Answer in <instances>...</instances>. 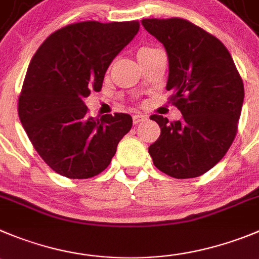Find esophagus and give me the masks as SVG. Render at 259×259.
<instances>
[{"instance_id":"obj_1","label":"esophagus","mask_w":259,"mask_h":259,"mask_svg":"<svg viewBox=\"0 0 259 259\" xmlns=\"http://www.w3.org/2000/svg\"><path fill=\"white\" fill-rule=\"evenodd\" d=\"M146 118H147L146 116L139 115V113H137V115L133 116V122H134V124H139V122L144 121V120H146Z\"/></svg>"}]
</instances>
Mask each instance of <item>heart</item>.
Returning a JSON list of instances; mask_svg holds the SVG:
<instances>
[{"label": "heart", "instance_id": "heart-1", "mask_svg": "<svg viewBox=\"0 0 259 259\" xmlns=\"http://www.w3.org/2000/svg\"><path fill=\"white\" fill-rule=\"evenodd\" d=\"M152 50H154V48H149V47L141 48V50H139V52H138V56H141L142 53H146V52H148V51H152Z\"/></svg>", "mask_w": 259, "mask_h": 259}]
</instances>
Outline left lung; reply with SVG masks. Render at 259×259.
Wrapping results in <instances>:
<instances>
[{
    "label": "left lung",
    "mask_w": 259,
    "mask_h": 259,
    "mask_svg": "<svg viewBox=\"0 0 259 259\" xmlns=\"http://www.w3.org/2000/svg\"><path fill=\"white\" fill-rule=\"evenodd\" d=\"M144 29L166 48L168 98L179 121L152 115L161 127L148 148L159 171L175 179L203 175L219 163L235 139L244 84L224 43L181 18L143 19Z\"/></svg>",
    "instance_id": "left-lung-1"
}]
</instances>
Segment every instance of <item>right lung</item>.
<instances>
[{
    "label": "right lung",
    "mask_w": 259,
    "mask_h": 259,
    "mask_svg": "<svg viewBox=\"0 0 259 259\" xmlns=\"http://www.w3.org/2000/svg\"><path fill=\"white\" fill-rule=\"evenodd\" d=\"M138 30V21L70 24L52 33L31 59L19 117L35 151L60 175L101 174L132 129L130 115L91 117L83 100L101 91L107 67Z\"/></svg>",
    "instance_id": "add662e5"
}]
</instances>
